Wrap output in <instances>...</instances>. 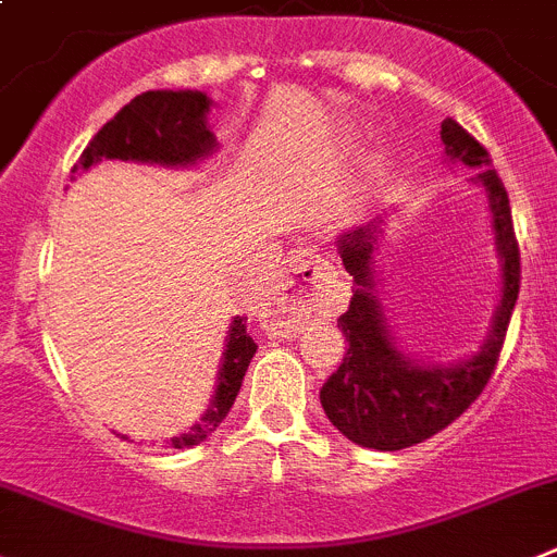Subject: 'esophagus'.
Returning <instances> with one entry per match:
<instances>
[{
  "label": "esophagus",
  "instance_id": "obj_1",
  "mask_svg": "<svg viewBox=\"0 0 557 557\" xmlns=\"http://www.w3.org/2000/svg\"><path fill=\"white\" fill-rule=\"evenodd\" d=\"M320 264H323V253L318 251V248H298V251H293L287 257V273L289 275H300V278H306V282H312V278H318V270ZM306 298L309 295L304 293V289H284L282 293V304H278V312L284 314V320H275V325H293L295 329V312H298L300 306H306Z\"/></svg>",
  "mask_w": 557,
  "mask_h": 557
}]
</instances>
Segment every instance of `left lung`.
<instances>
[{
    "label": "left lung",
    "mask_w": 557,
    "mask_h": 557,
    "mask_svg": "<svg viewBox=\"0 0 557 557\" xmlns=\"http://www.w3.org/2000/svg\"><path fill=\"white\" fill-rule=\"evenodd\" d=\"M442 143L453 162L458 160L475 168L478 173L472 182L488 196L494 245L503 262V298L481 354L453 367L417 364L392 342L379 295L372 293V248L379 234L375 221L350 228L336 239L342 264L354 275V298L348 312L336 320L348 339V354L320 389V403L342 436L372 450H403L420 445L456 422L481 397L497 367L505 331L519 298V245L503 178L494 168H488V151L453 119L442 124Z\"/></svg>",
    "instance_id": "8db88e82"
}]
</instances>
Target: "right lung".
<instances>
[{
	"instance_id": "right-lung-1",
	"label": "right lung",
	"mask_w": 557,
	"mask_h": 557,
	"mask_svg": "<svg viewBox=\"0 0 557 557\" xmlns=\"http://www.w3.org/2000/svg\"><path fill=\"white\" fill-rule=\"evenodd\" d=\"M209 107H212V99L201 90H146L121 107L115 119H110L96 132L88 149L76 160L74 173L88 171L101 160H135L165 168L196 165L218 146L215 135L207 126ZM253 354H257V342L245 331V320L234 318L226 336L221 372H218L215 397L198 425L171 438L176 450L201 445L203 438L212 436L215 428L226 420Z\"/></svg>"
}]
</instances>
